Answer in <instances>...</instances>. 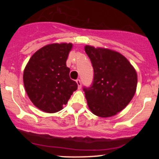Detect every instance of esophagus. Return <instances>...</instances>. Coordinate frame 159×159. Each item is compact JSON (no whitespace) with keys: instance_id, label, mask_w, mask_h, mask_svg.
<instances>
[{"instance_id":"34e87169","label":"esophagus","mask_w":159,"mask_h":159,"mask_svg":"<svg viewBox=\"0 0 159 159\" xmlns=\"http://www.w3.org/2000/svg\"><path fill=\"white\" fill-rule=\"evenodd\" d=\"M76 82H77L78 88L81 89V81H80L79 79H77V80H76Z\"/></svg>"}]
</instances>
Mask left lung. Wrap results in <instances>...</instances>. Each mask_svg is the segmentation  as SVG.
Returning a JSON list of instances; mask_svg holds the SVG:
<instances>
[{"label":"left lung","mask_w":159,"mask_h":159,"mask_svg":"<svg viewBox=\"0 0 159 159\" xmlns=\"http://www.w3.org/2000/svg\"><path fill=\"white\" fill-rule=\"evenodd\" d=\"M93 68V83L84 87L89 108L95 115L108 117L127 106L136 91V71L120 53L86 45Z\"/></svg>","instance_id":"obj_1"}]
</instances>
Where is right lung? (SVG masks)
I'll return each instance as SVG.
<instances>
[{
  "label": "right lung",
  "instance_id": "add662e5",
  "mask_svg": "<svg viewBox=\"0 0 159 159\" xmlns=\"http://www.w3.org/2000/svg\"><path fill=\"white\" fill-rule=\"evenodd\" d=\"M71 43L51 44L38 50L30 57L24 71V84L34 105L47 113L63 109L78 89L69 77L66 60Z\"/></svg>",
  "mask_w": 159,
  "mask_h": 159
}]
</instances>
